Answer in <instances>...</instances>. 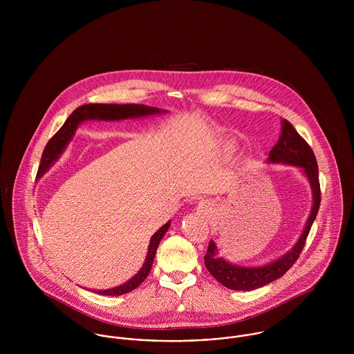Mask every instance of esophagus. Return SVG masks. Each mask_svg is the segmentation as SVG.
<instances>
[{
	"instance_id": "34e87169",
	"label": "esophagus",
	"mask_w": 354,
	"mask_h": 354,
	"mask_svg": "<svg viewBox=\"0 0 354 354\" xmlns=\"http://www.w3.org/2000/svg\"><path fill=\"white\" fill-rule=\"evenodd\" d=\"M198 209L203 212V214H205V212L212 209V203L209 202V201H202V202H199V204H198Z\"/></svg>"
}]
</instances>
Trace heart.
<instances>
[{"mask_svg":"<svg viewBox=\"0 0 354 354\" xmlns=\"http://www.w3.org/2000/svg\"><path fill=\"white\" fill-rule=\"evenodd\" d=\"M226 150H233V146H232V145H229V146L226 147Z\"/></svg>","mask_w":354,"mask_h":354,"instance_id":"heart-1","label":"heart"}]
</instances>
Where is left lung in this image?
Segmentation results:
<instances>
[{
    "instance_id": "1",
    "label": "left lung",
    "mask_w": 354,
    "mask_h": 354,
    "mask_svg": "<svg viewBox=\"0 0 354 354\" xmlns=\"http://www.w3.org/2000/svg\"><path fill=\"white\" fill-rule=\"evenodd\" d=\"M267 163H282L297 166L303 170L305 177L309 181L312 191V209L309 218L305 223L303 233L292 250L277 260L270 261L260 267H245L240 264H233L218 256L216 244L209 240L208 250L204 256V264L209 274L223 286L232 290L250 292L268 285L270 282L281 278L299 259L303 251L310 226L317 215L320 205V184H319V170L315 153L309 145L299 135L295 127L288 121L282 120V131L278 143L268 153Z\"/></svg>"
}]
</instances>
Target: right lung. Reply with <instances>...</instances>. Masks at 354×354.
I'll return each mask as SVG.
<instances>
[{"mask_svg":"<svg viewBox=\"0 0 354 354\" xmlns=\"http://www.w3.org/2000/svg\"><path fill=\"white\" fill-rule=\"evenodd\" d=\"M166 113L163 109L158 107H151L147 104H102V103H88L77 107L64 122V125L59 128V131L51 138L49 143L46 145L42 158H41V165L38 169L37 178H41L49 169L51 165L61 156V153L65 151L68 143L72 140L77 127L88 120H102V121H120V120H128V118H142V117H149V115H155V114H162ZM170 226V221L165 223L159 230L153 233V236L150 240L149 245V252L146 256L145 264L142 268L138 271L135 277H132L128 282L106 289V290H94L98 295L103 296H121L125 293H129L135 290L138 286H140L147 275L150 274L152 267V261L155 257V253L158 250V245L167 232Z\"/></svg>","mask_w":354,"mask_h":354,"instance_id":"obj_1","label":"right lung"}]
</instances>
